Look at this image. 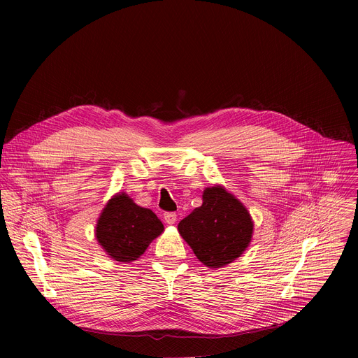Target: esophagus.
<instances>
[{"mask_svg": "<svg viewBox=\"0 0 358 358\" xmlns=\"http://www.w3.org/2000/svg\"><path fill=\"white\" fill-rule=\"evenodd\" d=\"M164 221H166V224H169V225L176 224V221H177V214H176V213H166V214H164Z\"/></svg>", "mask_w": 358, "mask_h": 358, "instance_id": "esophagus-1", "label": "esophagus"}]
</instances>
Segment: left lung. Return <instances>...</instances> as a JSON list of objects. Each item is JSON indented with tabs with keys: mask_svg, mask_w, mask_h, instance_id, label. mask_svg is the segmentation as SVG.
Segmentation results:
<instances>
[{
	"mask_svg": "<svg viewBox=\"0 0 358 358\" xmlns=\"http://www.w3.org/2000/svg\"><path fill=\"white\" fill-rule=\"evenodd\" d=\"M178 232L203 265L221 268L248 248L253 221L236 196L215 185L203 189L202 206L180 221Z\"/></svg>",
	"mask_w": 358,
	"mask_h": 358,
	"instance_id": "8db88e82",
	"label": "left lung"
}]
</instances>
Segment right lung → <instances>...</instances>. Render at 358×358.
<instances>
[{
    "mask_svg": "<svg viewBox=\"0 0 358 358\" xmlns=\"http://www.w3.org/2000/svg\"><path fill=\"white\" fill-rule=\"evenodd\" d=\"M164 227L148 208L138 207L126 194L113 195L96 224V239L109 257L117 262L137 261Z\"/></svg>",
    "mask_w": 358,
    "mask_h": 358,
    "instance_id": "1",
    "label": "right lung"
}]
</instances>
